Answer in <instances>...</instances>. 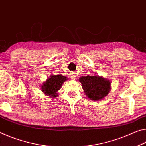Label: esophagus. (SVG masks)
Masks as SVG:
<instances>
[{
	"label": "esophagus",
	"instance_id": "obj_1",
	"mask_svg": "<svg viewBox=\"0 0 146 146\" xmlns=\"http://www.w3.org/2000/svg\"><path fill=\"white\" fill-rule=\"evenodd\" d=\"M70 77H71L72 79V80H76V77H77V75H76L75 73H72V74H71Z\"/></svg>",
	"mask_w": 146,
	"mask_h": 146
}]
</instances>
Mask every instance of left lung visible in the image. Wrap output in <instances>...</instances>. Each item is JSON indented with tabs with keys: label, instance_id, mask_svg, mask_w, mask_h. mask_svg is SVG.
Returning <instances> with one entry per match:
<instances>
[{
	"label": "left lung",
	"instance_id": "left-lung-1",
	"mask_svg": "<svg viewBox=\"0 0 146 146\" xmlns=\"http://www.w3.org/2000/svg\"><path fill=\"white\" fill-rule=\"evenodd\" d=\"M79 80L85 94L94 101L104 98L111 90V82L99 76H82Z\"/></svg>",
	"mask_w": 146,
	"mask_h": 146
}]
</instances>
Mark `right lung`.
Segmentation results:
<instances>
[{
	"label": "right lung",
	"mask_w": 146,
	"mask_h": 146,
	"mask_svg": "<svg viewBox=\"0 0 146 146\" xmlns=\"http://www.w3.org/2000/svg\"><path fill=\"white\" fill-rule=\"evenodd\" d=\"M68 80L67 78L62 75H52L48 78L41 86V91L44 94L52 97L53 98L57 97V91L60 89L63 83Z\"/></svg>",
	"instance_id": "right-lung-1"
}]
</instances>
